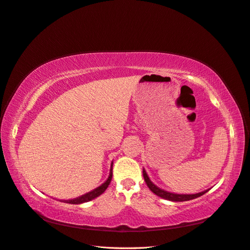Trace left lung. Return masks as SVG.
Segmentation results:
<instances>
[{"instance_id":"left-lung-1","label":"left lung","mask_w":250,"mask_h":250,"mask_svg":"<svg viewBox=\"0 0 250 250\" xmlns=\"http://www.w3.org/2000/svg\"><path fill=\"white\" fill-rule=\"evenodd\" d=\"M143 176H144V179H145V181H146L148 188L151 190V192H153L155 195L160 196V197H162L164 199L170 200V201L192 200V199H195L197 197H200V196H202L203 194H206L208 191V190H206V191L197 193V194H174V193H170V192L165 191V190H163V188H160L158 187H156L154 184H152V181L149 179L145 169H143Z\"/></svg>"}]
</instances>
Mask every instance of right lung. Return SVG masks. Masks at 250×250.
Listing matches in <instances>:
<instances>
[{"label":"right lung","instance_id":"add662e5","mask_svg":"<svg viewBox=\"0 0 250 250\" xmlns=\"http://www.w3.org/2000/svg\"><path fill=\"white\" fill-rule=\"evenodd\" d=\"M111 178H112V164H111V168H110V173H109V176L107 178V180L105 181L104 184H102L100 187L96 188L95 190L90 191L84 195L80 196V197L78 198H75V199H70V200H63L64 202L66 203H71V204H80V203H83V202H87L89 200H93L94 198L98 197V196H100L102 193H104V191L106 190L107 187L109 186L110 181H111Z\"/></svg>","mask_w":250,"mask_h":250}]
</instances>
